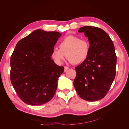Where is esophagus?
<instances>
[{
  "label": "esophagus",
  "instance_id": "obj_1",
  "mask_svg": "<svg viewBox=\"0 0 129 129\" xmlns=\"http://www.w3.org/2000/svg\"><path fill=\"white\" fill-rule=\"evenodd\" d=\"M68 69H69V68L68 67H64V72H66L67 71H68Z\"/></svg>",
  "mask_w": 129,
  "mask_h": 129
}]
</instances>
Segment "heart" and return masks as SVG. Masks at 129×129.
Wrapping results in <instances>:
<instances>
[{
    "mask_svg": "<svg viewBox=\"0 0 129 129\" xmlns=\"http://www.w3.org/2000/svg\"><path fill=\"white\" fill-rule=\"evenodd\" d=\"M59 49L54 48L51 56L57 64H61L66 57L71 63L79 64L87 60L90 53V44L86 39L69 35L60 41Z\"/></svg>",
    "mask_w": 129,
    "mask_h": 129,
    "instance_id": "1",
    "label": "heart"
}]
</instances>
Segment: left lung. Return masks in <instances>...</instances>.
<instances>
[{
    "label": "left lung",
    "mask_w": 129,
    "mask_h": 129,
    "mask_svg": "<svg viewBox=\"0 0 129 129\" xmlns=\"http://www.w3.org/2000/svg\"><path fill=\"white\" fill-rule=\"evenodd\" d=\"M79 32L88 37L90 49L87 60L75 67L74 86L81 99L93 102L104 97L115 79V47L109 35L100 28L86 26Z\"/></svg>",
    "instance_id": "8db88e82"
}]
</instances>
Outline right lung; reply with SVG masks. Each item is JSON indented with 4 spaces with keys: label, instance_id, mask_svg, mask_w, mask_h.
<instances>
[{
    "label": "right lung",
    "instance_id": "add662e5",
    "mask_svg": "<svg viewBox=\"0 0 129 129\" xmlns=\"http://www.w3.org/2000/svg\"><path fill=\"white\" fill-rule=\"evenodd\" d=\"M61 36L58 32L34 30L19 41L12 54L11 83L23 102L41 105L53 97L64 67L54 63L51 53Z\"/></svg>",
    "mask_w": 129,
    "mask_h": 129
}]
</instances>
